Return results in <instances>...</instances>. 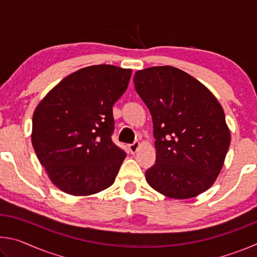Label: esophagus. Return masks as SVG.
<instances>
[{
  "label": "esophagus",
  "instance_id": "obj_1",
  "mask_svg": "<svg viewBox=\"0 0 257 257\" xmlns=\"http://www.w3.org/2000/svg\"><path fill=\"white\" fill-rule=\"evenodd\" d=\"M139 146H141V144H139L138 142H135L134 144L129 145V151L132 152L133 154H134V153H136V152H137V151H138V149H139Z\"/></svg>",
  "mask_w": 257,
  "mask_h": 257
}]
</instances>
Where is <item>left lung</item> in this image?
I'll list each match as a JSON object with an SVG mask.
<instances>
[{"instance_id":"obj_1","label":"left lung","mask_w":257,"mask_h":257,"mask_svg":"<svg viewBox=\"0 0 257 257\" xmlns=\"http://www.w3.org/2000/svg\"><path fill=\"white\" fill-rule=\"evenodd\" d=\"M134 82L154 128L156 161L147 182L169 198L198 196L220 175L231 141L222 106L202 82L171 66L138 70Z\"/></svg>"}]
</instances>
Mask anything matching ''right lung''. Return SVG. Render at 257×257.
Masks as SVG:
<instances>
[{
  "label": "right lung",
  "instance_id": "obj_1",
  "mask_svg": "<svg viewBox=\"0 0 257 257\" xmlns=\"http://www.w3.org/2000/svg\"><path fill=\"white\" fill-rule=\"evenodd\" d=\"M132 69L98 64L54 86L33 115L32 143L50 180L73 196L110 187L125 158L112 142V107L127 89Z\"/></svg>",
  "mask_w": 257,
  "mask_h": 257
}]
</instances>
